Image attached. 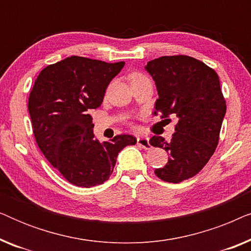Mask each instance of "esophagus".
<instances>
[{
	"label": "esophagus",
	"mask_w": 251,
	"mask_h": 251,
	"mask_svg": "<svg viewBox=\"0 0 251 251\" xmlns=\"http://www.w3.org/2000/svg\"><path fill=\"white\" fill-rule=\"evenodd\" d=\"M137 144H138L139 146H142L144 150L152 149V146H151L150 144V139L147 138V137H138V138H137Z\"/></svg>",
	"instance_id": "34e87169"
}]
</instances>
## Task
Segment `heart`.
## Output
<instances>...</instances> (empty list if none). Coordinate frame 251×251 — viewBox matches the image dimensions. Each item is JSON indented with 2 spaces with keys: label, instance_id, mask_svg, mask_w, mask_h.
<instances>
[{
  "label": "heart",
  "instance_id": "b5f03b06",
  "mask_svg": "<svg viewBox=\"0 0 251 251\" xmlns=\"http://www.w3.org/2000/svg\"><path fill=\"white\" fill-rule=\"evenodd\" d=\"M143 77H146V76H144V75L140 74V73H133V74H131V76H130V78H131V81L139 80V78H143Z\"/></svg>",
  "mask_w": 251,
  "mask_h": 251
}]
</instances>
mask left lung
<instances>
[{
    "mask_svg": "<svg viewBox=\"0 0 251 251\" xmlns=\"http://www.w3.org/2000/svg\"><path fill=\"white\" fill-rule=\"evenodd\" d=\"M155 81L159 99L154 114L175 116L173 138L153 136L150 144L170 154L163 168L154 174L168 183H180L203 168L218 145L226 101L216 72L193 57L163 56L147 63Z\"/></svg>",
    "mask_w": 251,
    "mask_h": 251,
    "instance_id": "left-lung-1",
    "label": "left lung"
}]
</instances>
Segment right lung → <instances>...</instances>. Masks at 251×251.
<instances>
[{
    "label": "right lung",
    "instance_id": "1",
    "mask_svg": "<svg viewBox=\"0 0 251 251\" xmlns=\"http://www.w3.org/2000/svg\"><path fill=\"white\" fill-rule=\"evenodd\" d=\"M123 66L125 61L109 64L72 56L43 68L30 91L28 111L37 146L75 186L104 183L120 151L137 143L130 135L99 143L89 114L101 105L109 82Z\"/></svg>",
    "mask_w": 251,
    "mask_h": 251
}]
</instances>
